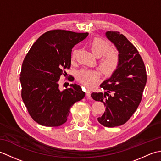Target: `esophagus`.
I'll return each mask as SVG.
<instances>
[{
  "mask_svg": "<svg viewBox=\"0 0 161 161\" xmlns=\"http://www.w3.org/2000/svg\"><path fill=\"white\" fill-rule=\"evenodd\" d=\"M86 96L88 97H91V90H89V89H87L86 90Z\"/></svg>",
  "mask_w": 161,
  "mask_h": 161,
  "instance_id": "1",
  "label": "esophagus"
}]
</instances>
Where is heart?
<instances>
[{
	"label": "heart",
	"instance_id": "heart-1",
	"mask_svg": "<svg viewBox=\"0 0 161 161\" xmlns=\"http://www.w3.org/2000/svg\"><path fill=\"white\" fill-rule=\"evenodd\" d=\"M90 48L95 56L100 57L99 67L105 76H110L118 68L120 62V54L119 51L111 48L107 42L101 38H94L89 43ZM77 50L71 53V60L76 58ZM101 77V73L97 70L81 69L76 74L77 80L85 86L91 88L96 85Z\"/></svg>",
	"mask_w": 161,
	"mask_h": 161
}]
</instances>
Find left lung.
Here are the masks:
<instances>
[{
	"instance_id": "left-lung-1",
	"label": "left lung",
	"mask_w": 161,
	"mask_h": 161,
	"mask_svg": "<svg viewBox=\"0 0 161 161\" xmlns=\"http://www.w3.org/2000/svg\"><path fill=\"white\" fill-rule=\"evenodd\" d=\"M106 36L117 47L120 62L111 77L100 85L107 92L93 93L91 96L106 107L98 122L107 127H115L127 122L138 108L147 82V72L138 50L124 35L108 31Z\"/></svg>"
}]
</instances>
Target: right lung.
<instances>
[{
    "label": "right lung",
    "instance_id": "add662e5",
    "mask_svg": "<svg viewBox=\"0 0 161 161\" xmlns=\"http://www.w3.org/2000/svg\"><path fill=\"white\" fill-rule=\"evenodd\" d=\"M88 35V32L50 30L26 54L20 74L21 97L30 115L38 124L61 126L67 121L72 106L84 97L80 85L71 84L60 91L58 81L70 68L72 48Z\"/></svg>",
    "mask_w": 161,
    "mask_h": 161
}]
</instances>
